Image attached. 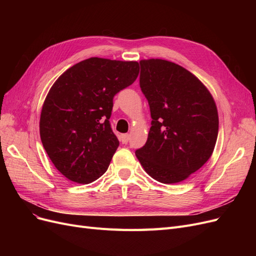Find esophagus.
<instances>
[{
    "mask_svg": "<svg viewBox=\"0 0 256 256\" xmlns=\"http://www.w3.org/2000/svg\"><path fill=\"white\" fill-rule=\"evenodd\" d=\"M129 138H130V136H129L128 134H120V142H122V144H127L128 141H129Z\"/></svg>",
    "mask_w": 256,
    "mask_h": 256,
    "instance_id": "obj_1",
    "label": "esophagus"
}]
</instances>
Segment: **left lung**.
Segmentation results:
<instances>
[{
  "label": "left lung",
  "mask_w": 256,
  "mask_h": 256,
  "mask_svg": "<svg viewBox=\"0 0 256 256\" xmlns=\"http://www.w3.org/2000/svg\"><path fill=\"white\" fill-rule=\"evenodd\" d=\"M140 64V86L152 120L136 156L154 180L180 182L212 157L219 130L214 99L194 74L173 62L150 58Z\"/></svg>",
  "instance_id": "left-lung-1"
}]
</instances>
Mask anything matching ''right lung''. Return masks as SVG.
I'll use <instances>...</instances> for the list:
<instances>
[{
	"label": "right lung",
	"instance_id": "add662e5",
	"mask_svg": "<svg viewBox=\"0 0 256 256\" xmlns=\"http://www.w3.org/2000/svg\"><path fill=\"white\" fill-rule=\"evenodd\" d=\"M136 60L90 58L74 64L53 83L40 120L44 150L67 180L90 184L109 168L120 145L109 118L115 94L132 84Z\"/></svg>",
	"mask_w": 256,
	"mask_h": 256
}]
</instances>
